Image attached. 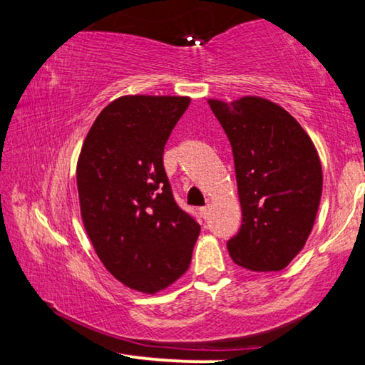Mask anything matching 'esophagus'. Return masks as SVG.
<instances>
[{"instance_id": "34e87169", "label": "esophagus", "mask_w": 365, "mask_h": 365, "mask_svg": "<svg viewBox=\"0 0 365 365\" xmlns=\"http://www.w3.org/2000/svg\"><path fill=\"white\" fill-rule=\"evenodd\" d=\"M209 212H211V206H209V205L200 209V214H201L202 217H205V219H207V217H209Z\"/></svg>"}]
</instances>
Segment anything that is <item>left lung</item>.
Here are the masks:
<instances>
[{
  "mask_svg": "<svg viewBox=\"0 0 365 365\" xmlns=\"http://www.w3.org/2000/svg\"><path fill=\"white\" fill-rule=\"evenodd\" d=\"M207 103L230 140L243 214L228 255L248 270L285 269L319 211L324 177L316 146L292 114L265 98Z\"/></svg>",
  "mask_w": 365,
  "mask_h": 365,
  "instance_id": "8db88e82",
  "label": "left lung"
}]
</instances>
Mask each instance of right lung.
Masks as SVG:
<instances>
[{
  "label": "right lung",
  "instance_id": "1",
  "mask_svg": "<svg viewBox=\"0 0 365 365\" xmlns=\"http://www.w3.org/2000/svg\"><path fill=\"white\" fill-rule=\"evenodd\" d=\"M188 96L127 95L91 125L77 163L80 214L98 257L123 285L154 294L187 272L201 227L178 205L163 154Z\"/></svg>",
  "mask_w": 365,
  "mask_h": 365
}]
</instances>
